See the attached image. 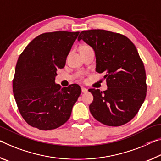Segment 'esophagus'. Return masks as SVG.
Returning <instances> with one entry per match:
<instances>
[{
  "mask_svg": "<svg viewBox=\"0 0 161 161\" xmlns=\"http://www.w3.org/2000/svg\"><path fill=\"white\" fill-rule=\"evenodd\" d=\"M81 91H82V93H87L88 92V89L83 88V87H81Z\"/></svg>",
  "mask_w": 161,
  "mask_h": 161,
  "instance_id": "esophagus-1",
  "label": "esophagus"
}]
</instances>
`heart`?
<instances>
[{"label": "heart", "instance_id": "b5f03b06", "mask_svg": "<svg viewBox=\"0 0 161 161\" xmlns=\"http://www.w3.org/2000/svg\"><path fill=\"white\" fill-rule=\"evenodd\" d=\"M87 47H88V46H81V47H80V49L85 48H87ZM80 78H81V79H83V75H81V76H80Z\"/></svg>", "mask_w": 161, "mask_h": 161}]
</instances>
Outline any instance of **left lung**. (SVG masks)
I'll return each mask as SVG.
<instances>
[{
    "instance_id": "obj_1",
    "label": "left lung",
    "mask_w": 161,
    "mask_h": 161,
    "mask_svg": "<svg viewBox=\"0 0 161 161\" xmlns=\"http://www.w3.org/2000/svg\"><path fill=\"white\" fill-rule=\"evenodd\" d=\"M93 48L96 72L105 73L108 89L91 88L93 101L91 114L108 126H120L136 116L146 96V74L143 63L132 41L111 31H83L78 38Z\"/></svg>"
}]
</instances>
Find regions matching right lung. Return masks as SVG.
Listing matches in <instances>:
<instances>
[{"mask_svg": "<svg viewBox=\"0 0 161 161\" xmlns=\"http://www.w3.org/2000/svg\"><path fill=\"white\" fill-rule=\"evenodd\" d=\"M78 34L68 31L42 33L18 58L13 92L20 115L33 128L53 130L69 119L81 89L77 84L60 88L55 83V77L57 70L64 68Z\"/></svg>", "mask_w": 161, "mask_h": 161, "instance_id": "1", "label": "right lung"}]
</instances>
